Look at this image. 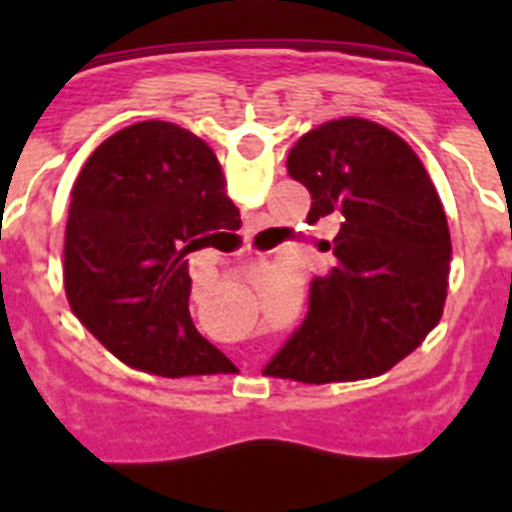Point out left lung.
Listing matches in <instances>:
<instances>
[{
    "mask_svg": "<svg viewBox=\"0 0 512 512\" xmlns=\"http://www.w3.org/2000/svg\"><path fill=\"white\" fill-rule=\"evenodd\" d=\"M287 171L312 197L307 223L338 215L343 225L323 241L330 266L310 282L305 320L264 374L307 384L377 377L441 320L451 235L436 187L400 135L361 117L302 135Z\"/></svg>",
    "mask_w": 512,
    "mask_h": 512,
    "instance_id": "obj_1",
    "label": "left lung"
}]
</instances>
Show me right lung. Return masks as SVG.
<instances>
[{
    "instance_id": "obj_1",
    "label": "right lung",
    "mask_w": 512,
    "mask_h": 512,
    "mask_svg": "<svg viewBox=\"0 0 512 512\" xmlns=\"http://www.w3.org/2000/svg\"><path fill=\"white\" fill-rule=\"evenodd\" d=\"M241 212L205 140L146 120L110 135L71 192L63 284L76 318L125 364L158 374L233 372L189 315L187 253Z\"/></svg>"
}]
</instances>
